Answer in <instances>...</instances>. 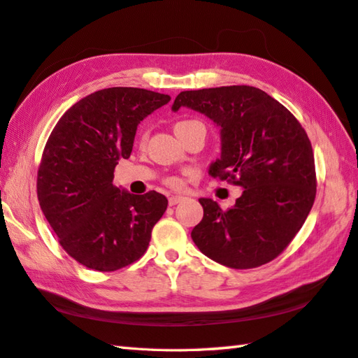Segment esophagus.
Listing matches in <instances>:
<instances>
[{
  "label": "esophagus",
  "mask_w": 358,
  "mask_h": 358,
  "mask_svg": "<svg viewBox=\"0 0 358 358\" xmlns=\"http://www.w3.org/2000/svg\"><path fill=\"white\" fill-rule=\"evenodd\" d=\"M181 201H185V196H171L169 198V206H176V204H178V203H181Z\"/></svg>",
  "instance_id": "34e87169"
}]
</instances>
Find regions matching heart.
I'll use <instances>...</instances> for the list:
<instances>
[{"mask_svg":"<svg viewBox=\"0 0 358 358\" xmlns=\"http://www.w3.org/2000/svg\"><path fill=\"white\" fill-rule=\"evenodd\" d=\"M199 122L196 120H180L176 124H173V131H176V134H181V132L187 131L190 127H194V124H198ZM168 186L173 187V189H178L181 186V181L178 178H169L168 181Z\"/></svg>","mask_w":358,"mask_h":358,"instance_id":"1","label":"heart"}]
</instances>
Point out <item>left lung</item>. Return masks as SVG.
<instances>
[{"label":"left lung","mask_w":358,"mask_h":358,"mask_svg":"<svg viewBox=\"0 0 358 358\" xmlns=\"http://www.w3.org/2000/svg\"><path fill=\"white\" fill-rule=\"evenodd\" d=\"M181 106L221 129V159L210 164V176L244 189L227 210L199 198L204 217L190 234L195 245L230 268L273 261L301 230L315 198L314 154L302 124L276 99L248 85L181 91L172 110Z\"/></svg>","instance_id":"left-lung-1"}]
</instances>
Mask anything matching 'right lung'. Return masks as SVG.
<instances>
[{
	"label": "right lung",
	"instance_id": "1",
	"mask_svg": "<svg viewBox=\"0 0 358 358\" xmlns=\"http://www.w3.org/2000/svg\"><path fill=\"white\" fill-rule=\"evenodd\" d=\"M171 101L131 87L99 90L56 123L38 169L41 210L73 259L115 271L145 255L152 227L168 207L151 190L129 194L113 185L119 160L129 159L138 123Z\"/></svg>",
	"mask_w": 358,
	"mask_h": 358
}]
</instances>
